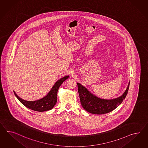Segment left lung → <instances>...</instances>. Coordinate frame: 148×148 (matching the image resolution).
<instances>
[{
	"label": "left lung",
	"instance_id": "left-lung-1",
	"mask_svg": "<svg viewBox=\"0 0 148 148\" xmlns=\"http://www.w3.org/2000/svg\"><path fill=\"white\" fill-rule=\"evenodd\" d=\"M77 84L82 107L90 113L101 115L112 112L122 102L128 94L130 83H129L128 87L122 96L113 100H103L98 98L92 95L81 84L79 83H77Z\"/></svg>",
	"mask_w": 148,
	"mask_h": 148
}]
</instances>
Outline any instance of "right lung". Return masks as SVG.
I'll use <instances>...</instances> for the list:
<instances>
[{"mask_svg":"<svg viewBox=\"0 0 148 148\" xmlns=\"http://www.w3.org/2000/svg\"><path fill=\"white\" fill-rule=\"evenodd\" d=\"M69 76H66L58 80L53 86L48 94L40 100L34 101H27L21 99L14 92L17 99L24 106L31 110L36 112H45L52 109L54 107L57 101V92L61 84L67 79Z\"/></svg>","mask_w":148,"mask_h":148,"instance_id":"1","label":"right lung"}]
</instances>
